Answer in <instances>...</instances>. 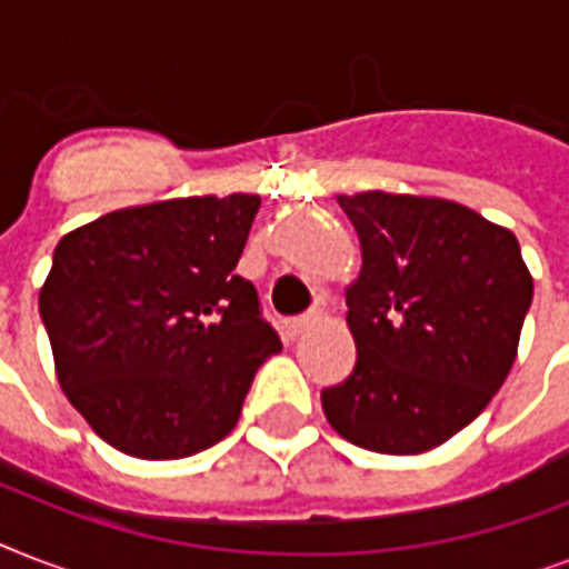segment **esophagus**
<instances>
[{
  "instance_id": "1",
  "label": "esophagus",
  "mask_w": 569,
  "mask_h": 569,
  "mask_svg": "<svg viewBox=\"0 0 569 569\" xmlns=\"http://www.w3.org/2000/svg\"><path fill=\"white\" fill-rule=\"evenodd\" d=\"M319 321H321V310H319V307H312V310L301 312L298 319H292V330L298 333V337H301V333H307L310 328H316Z\"/></svg>"
}]
</instances>
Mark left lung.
<instances>
[{
	"label": "left lung",
	"mask_w": 569,
	"mask_h": 569,
	"mask_svg": "<svg viewBox=\"0 0 569 569\" xmlns=\"http://www.w3.org/2000/svg\"><path fill=\"white\" fill-rule=\"evenodd\" d=\"M363 268L348 286L355 372L321 389L328 422L380 455L467 428L511 372L531 274L511 230L440 197H339Z\"/></svg>",
	"instance_id": "1"
}]
</instances>
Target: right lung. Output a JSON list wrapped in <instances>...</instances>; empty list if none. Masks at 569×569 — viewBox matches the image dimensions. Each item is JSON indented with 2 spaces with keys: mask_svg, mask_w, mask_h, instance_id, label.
<instances>
[{
  "mask_svg": "<svg viewBox=\"0 0 569 569\" xmlns=\"http://www.w3.org/2000/svg\"><path fill=\"white\" fill-rule=\"evenodd\" d=\"M257 212V194L180 197L58 241L40 289L58 383L123 455L189 458L223 440L283 348L236 274Z\"/></svg>",
  "mask_w": 569,
  "mask_h": 569,
  "instance_id": "right-lung-1",
  "label": "right lung"
}]
</instances>
